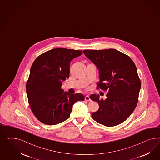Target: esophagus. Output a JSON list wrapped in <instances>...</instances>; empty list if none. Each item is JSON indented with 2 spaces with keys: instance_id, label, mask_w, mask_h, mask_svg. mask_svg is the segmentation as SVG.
I'll list each match as a JSON object with an SVG mask.
<instances>
[{
  "instance_id": "obj_1",
  "label": "esophagus",
  "mask_w": 160,
  "mask_h": 160,
  "mask_svg": "<svg viewBox=\"0 0 160 160\" xmlns=\"http://www.w3.org/2000/svg\"><path fill=\"white\" fill-rule=\"evenodd\" d=\"M84 99H85V100H86L87 102H90V101H91V99L90 98V97H89V96H85V98H84Z\"/></svg>"
}]
</instances>
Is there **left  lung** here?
Here are the masks:
<instances>
[{"mask_svg":"<svg viewBox=\"0 0 160 160\" xmlns=\"http://www.w3.org/2000/svg\"><path fill=\"white\" fill-rule=\"evenodd\" d=\"M83 53L98 70L97 87L108 90L105 100H99L98 94L90 96L99 105L92 114V118L107 127L121 124L138 102L141 82L135 64L129 56L113 48L84 50Z\"/></svg>","mask_w":160,"mask_h":160,"instance_id":"left-lung-1","label":"left lung"}]
</instances>
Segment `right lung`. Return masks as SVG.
I'll use <instances>...</instances> for the list:
<instances>
[{
  "instance_id": "right-lung-1",
  "label": "right lung",
  "mask_w": 160,
  "mask_h": 160,
  "mask_svg": "<svg viewBox=\"0 0 160 160\" xmlns=\"http://www.w3.org/2000/svg\"><path fill=\"white\" fill-rule=\"evenodd\" d=\"M82 54V50L54 48L40 55L32 64L26 94L32 111L44 124L65 121L73 104L84 100L82 94H70L62 88V82L69 78L70 63Z\"/></svg>"
}]
</instances>
